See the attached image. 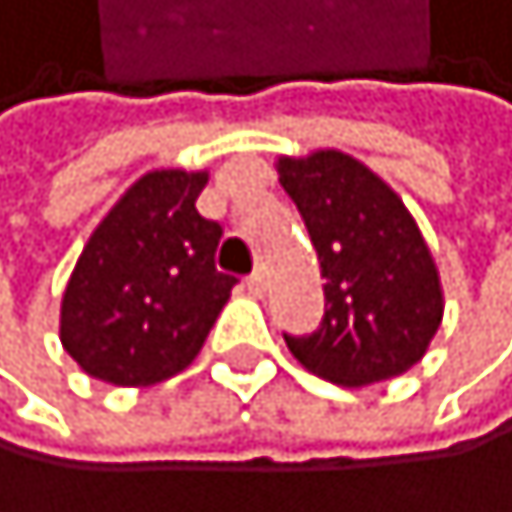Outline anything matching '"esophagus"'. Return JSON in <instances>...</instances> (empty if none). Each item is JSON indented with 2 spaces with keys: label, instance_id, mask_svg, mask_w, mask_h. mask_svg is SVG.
<instances>
[{
  "label": "esophagus",
  "instance_id": "esophagus-1",
  "mask_svg": "<svg viewBox=\"0 0 512 512\" xmlns=\"http://www.w3.org/2000/svg\"><path fill=\"white\" fill-rule=\"evenodd\" d=\"M245 284H248V290H251L254 297H264V290H267V281H264V274H261V271H254V274L248 277Z\"/></svg>",
  "mask_w": 512,
  "mask_h": 512
}]
</instances>
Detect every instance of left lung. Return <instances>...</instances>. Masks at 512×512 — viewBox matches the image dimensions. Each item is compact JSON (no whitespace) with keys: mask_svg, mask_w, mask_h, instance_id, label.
<instances>
[{"mask_svg":"<svg viewBox=\"0 0 512 512\" xmlns=\"http://www.w3.org/2000/svg\"><path fill=\"white\" fill-rule=\"evenodd\" d=\"M326 277L323 320L287 336L303 369L336 385L402 376L438 333V267L402 199L353 156L320 150L277 163Z\"/></svg>","mask_w":512,"mask_h":512,"instance_id":"1","label":"left lung"}]
</instances>
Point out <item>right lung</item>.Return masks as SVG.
Here are the masks:
<instances>
[{"instance_id": "add662e5", "label": "right lung", "mask_w": 512, "mask_h": 512, "mask_svg": "<svg viewBox=\"0 0 512 512\" xmlns=\"http://www.w3.org/2000/svg\"><path fill=\"white\" fill-rule=\"evenodd\" d=\"M209 172L156 169L84 245L61 300V343L87 376L156 385L199 356L235 277L215 267L222 225L195 199Z\"/></svg>"}]
</instances>
